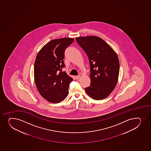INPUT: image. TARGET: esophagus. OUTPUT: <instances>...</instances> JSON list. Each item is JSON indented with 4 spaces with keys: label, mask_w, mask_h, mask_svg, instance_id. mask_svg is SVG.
Masks as SVG:
<instances>
[{
    "label": "esophagus",
    "mask_w": 151,
    "mask_h": 151,
    "mask_svg": "<svg viewBox=\"0 0 151 151\" xmlns=\"http://www.w3.org/2000/svg\"><path fill=\"white\" fill-rule=\"evenodd\" d=\"M75 78H76L77 80L79 79L80 78V76H79V75L76 76H75Z\"/></svg>",
    "instance_id": "esophagus-1"
}]
</instances>
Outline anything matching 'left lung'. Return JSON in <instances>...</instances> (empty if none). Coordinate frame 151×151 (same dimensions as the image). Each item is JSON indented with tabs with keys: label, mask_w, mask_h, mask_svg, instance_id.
Listing matches in <instances>:
<instances>
[{
	"label": "left lung",
	"mask_w": 151,
	"mask_h": 151,
	"mask_svg": "<svg viewBox=\"0 0 151 151\" xmlns=\"http://www.w3.org/2000/svg\"><path fill=\"white\" fill-rule=\"evenodd\" d=\"M89 60L90 86L85 88L88 95L95 100L109 96L117 84L120 64L117 54L101 38L90 36L76 38Z\"/></svg>",
	"instance_id": "obj_1"
}]
</instances>
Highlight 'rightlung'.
Listing matches in <instances>:
<instances>
[{"mask_svg": "<svg viewBox=\"0 0 151 151\" xmlns=\"http://www.w3.org/2000/svg\"><path fill=\"white\" fill-rule=\"evenodd\" d=\"M73 41L71 38L52 40L42 47L36 58V86L41 95L50 102L58 103L68 95L69 85L73 79L62 69L65 67V50Z\"/></svg>", "mask_w": 151, "mask_h": 151, "instance_id": "right-lung-1", "label": "right lung"}]
</instances>
